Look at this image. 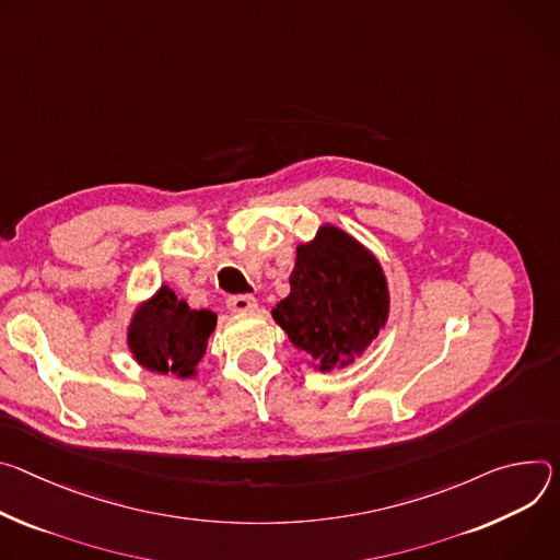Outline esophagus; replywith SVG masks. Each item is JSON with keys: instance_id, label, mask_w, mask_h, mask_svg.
Here are the masks:
<instances>
[{"instance_id": "esophagus-1", "label": "esophagus", "mask_w": 560, "mask_h": 560, "mask_svg": "<svg viewBox=\"0 0 560 560\" xmlns=\"http://www.w3.org/2000/svg\"><path fill=\"white\" fill-rule=\"evenodd\" d=\"M226 306L231 308L233 314H246V312H254V308L258 306V302H256L254 295L240 293V295H229L226 298Z\"/></svg>"}]
</instances>
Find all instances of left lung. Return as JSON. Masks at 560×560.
<instances>
[{
  "instance_id": "obj_1",
  "label": "left lung",
  "mask_w": 560,
  "mask_h": 560,
  "mask_svg": "<svg viewBox=\"0 0 560 560\" xmlns=\"http://www.w3.org/2000/svg\"><path fill=\"white\" fill-rule=\"evenodd\" d=\"M291 293L273 308L289 340L320 362V371L345 366L378 336L389 295L381 265L336 226L298 246Z\"/></svg>"
}]
</instances>
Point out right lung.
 Wrapping results in <instances>:
<instances>
[{"label": "right lung", "mask_w": 560, "mask_h": 560, "mask_svg": "<svg viewBox=\"0 0 560 560\" xmlns=\"http://www.w3.org/2000/svg\"><path fill=\"white\" fill-rule=\"evenodd\" d=\"M213 329V312L189 308L168 287H162L136 314L129 347L144 369L186 378L205 355Z\"/></svg>", "instance_id": "right-lung-1"}]
</instances>
